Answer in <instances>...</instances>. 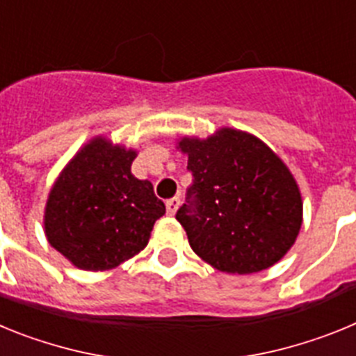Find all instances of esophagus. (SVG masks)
Returning a JSON list of instances; mask_svg holds the SVG:
<instances>
[{"label": "esophagus", "mask_w": 356, "mask_h": 356, "mask_svg": "<svg viewBox=\"0 0 356 356\" xmlns=\"http://www.w3.org/2000/svg\"><path fill=\"white\" fill-rule=\"evenodd\" d=\"M178 207H180V197H171V200L165 201V209H168L169 216H175Z\"/></svg>", "instance_id": "34e87169"}]
</instances>
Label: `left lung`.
I'll use <instances>...</instances> for the list:
<instances>
[{
    "label": "left lung",
    "instance_id": "1",
    "mask_svg": "<svg viewBox=\"0 0 356 356\" xmlns=\"http://www.w3.org/2000/svg\"><path fill=\"white\" fill-rule=\"evenodd\" d=\"M193 185L176 212L194 253L219 271L251 275L278 262L301 228L300 188L262 140L222 128L181 139Z\"/></svg>",
    "mask_w": 356,
    "mask_h": 356
}]
</instances>
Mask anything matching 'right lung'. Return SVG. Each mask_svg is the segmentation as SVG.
I'll use <instances>...</instances> for the list:
<instances>
[{"mask_svg": "<svg viewBox=\"0 0 356 356\" xmlns=\"http://www.w3.org/2000/svg\"><path fill=\"white\" fill-rule=\"evenodd\" d=\"M135 151L96 139L62 171L46 205V237L85 271H105L144 250L165 205L131 175Z\"/></svg>", "mask_w": 356, "mask_h": 356, "instance_id": "add662e5", "label": "right lung"}]
</instances>
